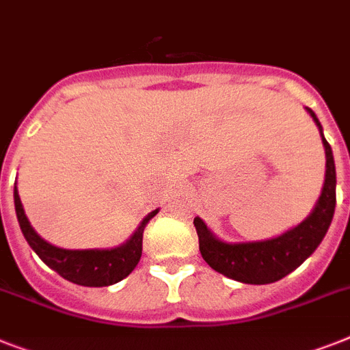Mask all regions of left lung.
<instances>
[{"label":"left lung","mask_w":350,"mask_h":350,"mask_svg":"<svg viewBox=\"0 0 350 350\" xmlns=\"http://www.w3.org/2000/svg\"><path fill=\"white\" fill-rule=\"evenodd\" d=\"M313 117L322 137L325 151V178L320 198L310 215L274 239L258 242H224L206 226L201 217L193 219L198 230L199 251L208 265L230 280L245 284H269L302 265L315 252L329 230L336 206V169L333 149L324 137V130L315 111L306 108Z\"/></svg>","instance_id":"8db88e82"}]
</instances>
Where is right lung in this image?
Here are the masks:
<instances>
[{"mask_svg":"<svg viewBox=\"0 0 350 350\" xmlns=\"http://www.w3.org/2000/svg\"><path fill=\"white\" fill-rule=\"evenodd\" d=\"M14 204L19 220L21 231L26 242L35 251V254L51 270L60 274L64 280L80 286H110L122 281L131 270L137 267L142 256V234L144 228L158 210L144 217L139 228L133 231L124 243L111 249H64L46 242L37 231L31 228L26 217L23 202H21L17 183L14 185Z\"/></svg>","mask_w":350,"mask_h":350,"instance_id":"add662e5","label":"right lung"}]
</instances>
